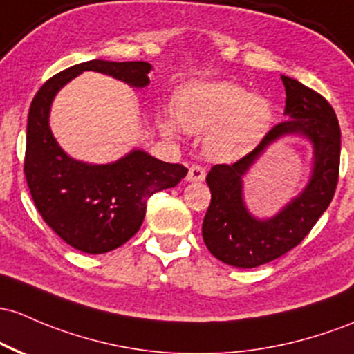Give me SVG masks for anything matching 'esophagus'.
I'll use <instances>...</instances> for the list:
<instances>
[{
  "label": "esophagus",
  "instance_id": "1",
  "mask_svg": "<svg viewBox=\"0 0 354 354\" xmlns=\"http://www.w3.org/2000/svg\"><path fill=\"white\" fill-rule=\"evenodd\" d=\"M205 176H207V171H205L203 166L193 165L192 168L188 169V176H186V180L193 183V181H203Z\"/></svg>",
  "mask_w": 354,
  "mask_h": 354
}]
</instances>
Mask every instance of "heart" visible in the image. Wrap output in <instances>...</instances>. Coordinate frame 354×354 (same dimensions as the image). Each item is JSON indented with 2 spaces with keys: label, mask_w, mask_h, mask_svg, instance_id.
Segmentation results:
<instances>
[{
  "label": "heart",
  "mask_w": 354,
  "mask_h": 354,
  "mask_svg": "<svg viewBox=\"0 0 354 354\" xmlns=\"http://www.w3.org/2000/svg\"><path fill=\"white\" fill-rule=\"evenodd\" d=\"M174 119L188 134H207L205 147L213 159L235 161L250 153L269 133L274 111L262 95L248 94L230 82L192 84L173 102ZM162 133L178 134L173 119L161 120Z\"/></svg>",
  "instance_id": "heart-1"
}]
</instances>
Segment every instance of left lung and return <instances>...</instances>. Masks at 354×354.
<instances>
[{"mask_svg":"<svg viewBox=\"0 0 354 354\" xmlns=\"http://www.w3.org/2000/svg\"><path fill=\"white\" fill-rule=\"evenodd\" d=\"M286 87L287 119L274 126L247 156L234 165H215L207 185L212 201L205 215V245L216 259L240 269L272 262L304 240L335 196L339 176L341 129L324 97L290 77ZM302 135L313 145V171L306 188L270 219H257L243 200V176L265 149L284 135Z\"/></svg>","mask_w":354,"mask_h":354,"instance_id":"1","label":"left lung"}]
</instances>
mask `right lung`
I'll return each instance as SVG.
<instances>
[{
    "mask_svg": "<svg viewBox=\"0 0 354 354\" xmlns=\"http://www.w3.org/2000/svg\"><path fill=\"white\" fill-rule=\"evenodd\" d=\"M85 70L142 88L153 67L147 62L91 60L46 80L30 106L25 176L41 218L64 242L85 254H106L138 234L147 198L176 186L188 169L141 149L109 165L70 158L50 129V109L58 91Z\"/></svg>",
    "mask_w": 354,
    "mask_h": 354,
    "instance_id": "1",
    "label": "right lung"
}]
</instances>
